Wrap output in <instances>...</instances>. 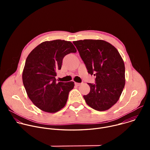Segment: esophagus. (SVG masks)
Wrapping results in <instances>:
<instances>
[{
  "instance_id": "34e87169",
  "label": "esophagus",
  "mask_w": 150,
  "mask_h": 150,
  "mask_svg": "<svg viewBox=\"0 0 150 150\" xmlns=\"http://www.w3.org/2000/svg\"><path fill=\"white\" fill-rule=\"evenodd\" d=\"M75 84L76 85V86H79V85H81V83H78V82H75Z\"/></svg>"
}]
</instances>
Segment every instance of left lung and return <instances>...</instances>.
Listing matches in <instances>:
<instances>
[{
	"instance_id": "left-lung-1",
	"label": "left lung",
	"mask_w": 150,
	"mask_h": 150,
	"mask_svg": "<svg viewBox=\"0 0 150 150\" xmlns=\"http://www.w3.org/2000/svg\"><path fill=\"white\" fill-rule=\"evenodd\" d=\"M88 70L96 76V83H88V94L83 96L87 104L98 111L109 109L119 100L125 85L124 62L117 50L101 40L74 41Z\"/></svg>"
}]
</instances>
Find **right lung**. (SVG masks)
Here are the masks:
<instances>
[{"mask_svg":"<svg viewBox=\"0 0 150 150\" xmlns=\"http://www.w3.org/2000/svg\"><path fill=\"white\" fill-rule=\"evenodd\" d=\"M76 49L71 41L56 40L41 42L28 54L23 72L27 94L41 110L56 113L67 104L73 81L56 82V71L60 70L63 57Z\"/></svg>","mask_w":150,"mask_h":150,"instance_id":"obj_1","label":"right lung"}]
</instances>
